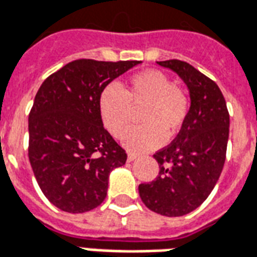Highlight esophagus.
I'll list each match as a JSON object with an SVG mask.
<instances>
[{
  "label": "esophagus",
  "instance_id": "esophagus-1",
  "mask_svg": "<svg viewBox=\"0 0 257 257\" xmlns=\"http://www.w3.org/2000/svg\"><path fill=\"white\" fill-rule=\"evenodd\" d=\"M138 158V155L134 153H128V162H132V161H135Z\"/></svg>",
  "mask_w": 257,
  "mask_h": 257
}]
</instances>
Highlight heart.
Returning a JSON list of instances; mask_svg holds the SVG:
<instances>
[{
  "label": "heart",
  "mask_w": 257,
  "mask_h": 257,
  "mask_svg": "<svg viewBox=\"0 0 257 257\" xmlns=\"http://www.w3.org/2000/svg\"><path fill=\"white\" fill-rule=\"evenodd\" d=\"M191 99L182 87L161 70H144L121 87L107 85L99 98L103 126L115 139L123 138L131 126L132 110L142 107L139 121L123 144L134 151H148L176 136L187 121Z\"/></svg>",
  "instance_id": "obj_1"
}]
</instances>
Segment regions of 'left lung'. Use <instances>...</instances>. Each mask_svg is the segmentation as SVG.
<instances>
[{
  "label": "left lung",
  "instance_id": "8db88e82",
  "mask_svg": "<svg viewBox=\"0 0 257 257\" xmlns=\"http://www.w3.org/2000/svg\"><path fill=\"white\" fill-rule=\"evenodd\" d=\"M187 84L191 107L187 121L167 147L154 154L159 165L155 180L139 185L150 210L182 216L196 210L215 187L226 159L229 111L215 81L180 60L158 61Z\"/></svg>",
  "mask_w": 257,
  "mask_h": 257
}]
</instances>
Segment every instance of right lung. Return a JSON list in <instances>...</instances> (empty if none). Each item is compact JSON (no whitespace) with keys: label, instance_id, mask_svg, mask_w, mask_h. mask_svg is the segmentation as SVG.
<instances>
[{"label":"right lung","instance_id":"1","mask_svg":"<svg viewBox=\"0 0 257 257\" xmlns=\"http://www.w3.org/2000/svg\"><path fill=\"white\" fill-rule=\"evenodd\" d=\"M140 61L76 60L43 81L28 115V158L43 195L80 214L107 195L109 174L126 153L103 128L99 98L110 81Z\"/></svg>","mask_w":257,"mask_h":257}]
</instances>
